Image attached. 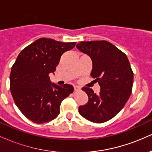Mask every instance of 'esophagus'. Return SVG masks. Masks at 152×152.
<instances>
[{
  "label": "esophagus",
  "mask_w": 152,
  "mask_h": 152,
  "mask_svg": "<svg viewBox=\"0 0 152 152\" xmlns=\"http://www.w3.org/2000/svg\"><path fill=\"white\" fill-rule=\"evenodd\" d=\"M74 91H79L80 89H81V88L78 86H74Z\"/></svg>",
  "instance_id": "34e87169"
}]
</instances>
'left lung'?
I'll use <instances>...</instances> for the list:
<instances>
[{"instance_id": "obj_1", "label": "left lung", "mask_w": 152, "mask_h": 152, "mask_svg": "<svg viewBox=\"0 0 152 152\" xmlns=\"http://www.w3.org/2000/svg\"><path fill=\"white\" fill-rule=\"evenodd\" d=\"M76 48L91 58V76L101 87L99 94L88 87L82 88L88 101L78 107L79 114L94 123L109 121L123 109L132 94L134 74L129 59L106 41H81Z\"/></svg>"}]
</instances>
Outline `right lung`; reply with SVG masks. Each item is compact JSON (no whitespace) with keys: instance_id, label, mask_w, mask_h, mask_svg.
<instances>
[{"instance_id":"add662e5","label":"right lung","mask_w":152,"mask_h":152,"mask_svg":"<svg viewBox=\"0 0 152 152\" xmlns=\"http://www.w3.org/2000/svg\"><path fill=\"white\" fill-rule=\"evenodd\" d=\"M76 43L41 38L23 49L12 66V96L22 114L34 123L56 118L62 101L74 91L72 85L52 83L49 74L56 71L62 54Z\"/></svg>"}]
</instances>
